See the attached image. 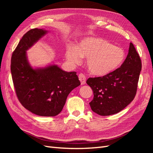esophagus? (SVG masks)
Returning a JSON list of instances; mask_svg holds the SVG:
<instances>
[{"label":"esophagus","instance_id":"esophagus-1","mask_svg":"<svg viewBox=\"0 0 153 153\" xmlns=\"http://www.w3.org/2000/svg\"><path fill=\"white\" fill-rule=\"evenodd\" d=\"M78 78H79V80L81 82L82 85H84L86 83V77L85 76V75H84L83 73H80L78 75Z\"/></svg>","mask_w":153,"mask_h":153}]
</instances>
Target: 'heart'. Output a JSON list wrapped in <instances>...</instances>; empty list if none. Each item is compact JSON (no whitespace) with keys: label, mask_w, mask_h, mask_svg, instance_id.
<instances>
[{"label":"heart","mask_w":153,"mask_h":153,"mask_svg":"<svg viewBox=\"0 0 153 153\" xmlns=\"http://www.w3.org/2000/svg\"><path fill=\"white\" fill-rule=\"evenodd\" d=\"M82 57L87 58L89 71L97 76H103L116 70L124 61V50L101 38L88 37L82 39L77 48H68L66 57L73 64H78Z\"/></svg>","instance_id":"obj_1"}]
</instances>
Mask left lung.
I'll return each mask as SVG.
<instances>
[{"instance_id":"left-lung-1","label":"left lung","mask_w":153,"mask_h":153,"mask_svg":"<svg viewBox=\"0 0 153 153\" xmlns=\"http://www.w3.org/2000/svg\"><path fill=\"white\" fill-rule=\"evenodd\" d=\"M141 69L139 55L130 43L128 54L121 67L103 76L87 79V84L94 93L89 103L92 110L106 116L123 110L136 95Z\"/></svg>"}]
</instances>
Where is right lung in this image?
I'll return each instance as SVG.
<instances>
[{"instance_id": "obj_1", "label": "right lung", "mask_w": 153, "mask_h": 153, "mask_svg": "<svg viewBox=\"0 0 153 153\" xmlns=\"http://www.w3.org/2000/svg\"><path fill=\"white\" fill-rule=\"evenodd\" d=\"M47 32L32 29L23 36L12 54L11 71L22 106L36 115L53 117L61 112L68 94L80 82L75 71H64L56 65L37 69L29 65L26 50Z\"/></svg>"}]
</instances>
